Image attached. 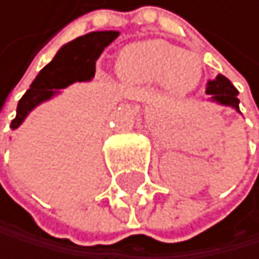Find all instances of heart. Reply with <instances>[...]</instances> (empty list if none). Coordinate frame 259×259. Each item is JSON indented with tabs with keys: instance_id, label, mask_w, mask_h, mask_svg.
<instances>
[{
	"instance_id": "heart-1",
	"label": "heart",
	"mask_w": 259,
	"mask_h": 259,
	"mask_svg": "<svg viewBox=\"0 0 259 259\" xmlns=\"http://www.w3.org/2000/svg\"><path fill=\"white\" fill-rule=\"evenodd\" d=\"M201 68L199 56L163 40L131 45L118 61V73L124 81L139 84L163 81L174 92L193 89L201 79Z\"/></svg>"
}]
</instances>
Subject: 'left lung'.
<instances>
[{
  "label": "left lung",
  "mask_w": 259,
  "mask_h": 259,
  "mask_svg": "<svg viewBox=\"0 0 259 259\" xmlns=\"http://www.w3.org/2000/svg\"><path fill=\"white\" fill-rule=\"evenodd\" d=\"M206 94L211 96L212 100L219 102L222 105H230L234 107L235 110H240L238 108V91L235 89V85L232 84L226 76L218 74L215 79H209L207 84H206Z\"/></svg>",
  "instance_id": "left-lung-1"
}]
</instances>
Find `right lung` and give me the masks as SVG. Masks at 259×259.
<instances>
[{
  "label": "right lung",
  "instance_id": "right-lung-1",
  "mask_svg": "<svg viewBox=\"0 0 259 259\" xmlns=\"http://www.w3.org/2000/svg\"><path fill=\"white\" fill-rule=\"evenodd\" d=\"M118 37V32H91L69 41L55 55V58L40 71L30 84V89L19 100L16 118L11 121V128L16 130L24 121L27 113L44 100L53 97L58 89H63L74 81H87L96 73V61L112 41Z\"/></svg>",
  "mask_w": 259,
  "mask_h": 259
}]
</instances>
